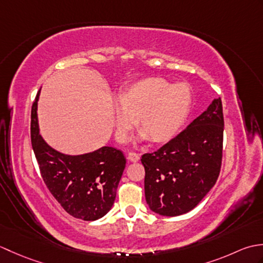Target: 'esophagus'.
Segmentation results:
<instances>
[{"label": "esophagus", "instance_id": "1", "mask_svg": "<svg viewBox=\"0 0 263 263\" xmlns=\"http://www.w3.org/2000/svg\"><path fill=\"white\" fill-rule=\"evenodd\" d=\"M127 159L132 161V163H138L139 160H140V155L137 154V153H133V152H130L127 154Z\"/></svg>", "mask_w": 263, "mask_h": 263}]
</instances>
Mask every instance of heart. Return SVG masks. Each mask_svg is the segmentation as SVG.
<instances>
[{"mask_svg":"<svg viewBox=\"0 0 263 263\" xmlns=\"http://www.w3.org/2000/svg\"><path fill=\"white\" fill-rule=\"evenodd\" d=\"M192 93L186 83H172L152 77L125 87L119 103L111 104L115 136L124 142L138 124L141 139L164 143L174 138L185 122L191 107Z\"/></svg>","mask_w":263,"mask_h":263,"instance_id":"heart-1","label":"heart"}]
</instances>
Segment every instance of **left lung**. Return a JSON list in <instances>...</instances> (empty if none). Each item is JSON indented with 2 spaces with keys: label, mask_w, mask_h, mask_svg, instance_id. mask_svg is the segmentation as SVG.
Here are the masks:
<instances>
[{
  "label": "left lung",
  "mask_w": 263,
  "mask_h": 263,
  "mask_svg": "<svg viewBox=\"0 0 263 263\" xmlns=\"http://www.w3.org/2000/svg\"><path fill=\"white\" fill-rule=\"evenodd\" d=\"M222 137L224 115L219 97L168 143L142 155L149 208L168 217L195 208L219 176Z\"/></svg>",
  "instance_id": "1"
}]
</instances>
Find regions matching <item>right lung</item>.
<instances>
[{"label":"right lung","instance_id":"add662e5","mask_svg":"<svg viewBox=\"0 0 263 263\" xmlns=\"http://www.w3.org/2000/svg\"><path fill=\"white\" fill-rule=\"evenodd\" d=\"M39 91L31 108L30 137L43 181L69 215L87 221L97 220L114 203L126 164L124 155L116 148L102 147L92 153L71 156L48 146L39 135Z\"/></svg>","mask_w":263,"mask_h":263}]
</instances>
